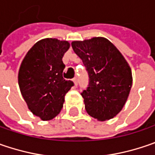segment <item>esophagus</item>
<instances>
[{
  "label": "esophagus",
  "instance_id": "1",
  "mask_svg": "<svg viewBox=\"0 0 155 155\" xmlns=\"http://www.w3.org/2000/svg\"><path fill=\"white\" fill-rule=\"evenodd\" d=\"M73 81H74V86H77L78 85V79L76 77L74 78L73 79Z\"/></svg>",
  "mask_w": 155,
  "mask_h": 155
}]
</instances>
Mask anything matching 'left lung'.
<instances>
[{"mask_svg": "<svg viewBox=\"0 0 155 155\" xmlns=\"http://www.w3.org/2000/svg\"><path fill=\"white\" fill-rule=\"evenodd\" d=\"M88 74V85L81 92L87 113L98 120L114 118L121 111L132 87L130 67L107 39L94 37L73 41Z\"/></svg>", "mask_w": 155, "mask_h": 155, "instance_id": "8db88e82", "label": "left lung"}]
</instances>
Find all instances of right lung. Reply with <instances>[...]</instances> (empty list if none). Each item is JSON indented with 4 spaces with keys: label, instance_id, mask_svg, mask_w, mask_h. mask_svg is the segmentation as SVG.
Returning <instances> with one entry per match:
<instances>
[{
    "label": "right lung",
    "instance_id": "1",
    "mask_svg": "<svg viewBox=\"0 0 155 155\" xmlns=\"http://www.w3.org/2000/svg\"><path fill=\"white\" fill-rule=\"evenodd\" d=\"M69 43L47 38L35 44L20 67L18 81L29 110L42 120H49L61 112L66 94L74 86L62 76L64 54Z\"/></svg>",
    "mask_w": 155,
    "mask_h": 155
}]
</instances>
